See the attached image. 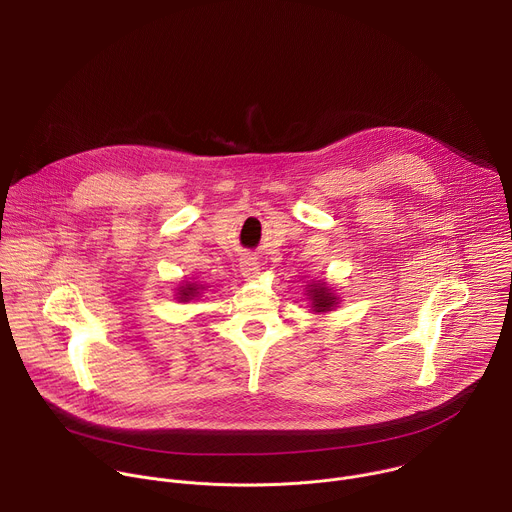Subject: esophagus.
I'll return each instance as SVG.
<instances>
[{
    "instance_id": "esophagus-1",
    "label": "esophagus",
    "mask_w": 512,
    "mask_h": 512,
    "mask_svg": "<svg viewBox=\"0 0 512 512\" xmlns=\"http://www.w3.org/2000/svg\"><path fill=\"white\" fill-rule=\"evenodd\" d=\"M239 267H241L243 277H247V279H255L259 275V263L253 257H241Z\"/></svg>"
}]
</instances>
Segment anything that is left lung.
I'll use <instances>...</instances> for the list:
<instances>
[{
	"label": "left lung",
	"mask_w": 512,
	"mask_h": 512,
	"mask_svg": "<svg viewBox=\"0 0 512 512\" xmlns=\"http://www.w3.org/2000/svg\"><path fill=\"white\" fill-rule=\"evenodd\" d=\"M310 296H312V308L316 312H328L336 304V298L332 294H328L326 287H320V285L310 289Z\"/></svg>",
	"instance_id": "left-lung-1"
}]
</instances>
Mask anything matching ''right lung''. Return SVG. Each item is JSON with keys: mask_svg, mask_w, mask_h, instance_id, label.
<instances>
[{"mask_svg": "<svg viewBox=\"0 0 512 512\" xmlns=\"http://www.w3.org/2000/svg\"><path fill=\"white\" fill-rule=\"evenodd\" d=\"M196 294H198V287L192 285V283H186V285H182V287L178 289V298H180L182 302L192 300Z\"/></svg>", "mask_w": 512, "mask_h": 512, "instance_id": "1", "label": "right lung"}]
</instances>
